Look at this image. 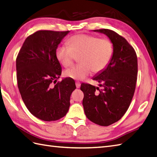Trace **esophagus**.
Returning a JSON list of instances; mask_svg holds the SVG:
<instances>
[{
	"mask_svg": "<svg viewBox=\"0 0 157 157\" xmlns=\"http://www.w3.org/2000/svg\"><path fill=\"white\" fill-rule=\"evenodd\" d=\"M76 88H80V87H81V82H76Z\"/></svg>",
	"mask_w": 157,
	"mask_h": 157,
	"instance_id": "1",
	"label": "esophagus"
}]
</instances>
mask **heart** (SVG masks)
<instances>
[{
  "label": "heart",
  "mask_w": 157,
  "mask_h": 157,
  "mask_svg": "<svg viewBox=\"0 0 157 157\" xmlns=\"http://www.w3.org/2000/svg\"><path fill=\"white\" fill-rule=\"evenodd\" d=\"M68 46H59L56 56L65 68L74 63L76 56L80 64L66 70L64 75L70 78L83 80L91 71L99 73L105 70L113 57V46L107 38H99L88 34H78L68 41Z\"/></svg>",
  "instance_id": "heart-1"
}]
</instances>
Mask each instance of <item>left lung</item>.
<instances>
[{
    "label": "left lung",
    "instance_id": "8db88e82",
    "mask_svg": "<svg viewBox=\"0 0 157 157\" xmlns=\"http://www.w3.org/2000/svg\"><path fill=\"white\" fill-rule=\"evenodd\" d=\"M105 34L113 46L112 59L93 80L99 87L82 83V105L86 117L99 126H108L123 117L134 96L138 74L136 53L122 36L107 29L94 30Z\"/></svg>",
    "mask_w": 157,
    "mask_h": 157
}]
</instances>
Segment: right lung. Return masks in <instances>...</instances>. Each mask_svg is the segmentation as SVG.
<instances>
[{
  "label": "right lung",
  "mask_w": 157,
  "mask_h": 157,
  "mask_svg": "<svg viewBox=\"0 0 157 157\" xmlns=\"http://www.w3.org/2000/svg\"><path fill=\"white\" fill-rule=\"evenodd\" d=\"M69 31L40 30L26 38L16 59L17 79L22 99L30 113L52 121L63 117L76 89L74 80L57 81L62 72L56 50Z\"/></svg>",
  "instance_id": "add662e5"
}]
</instances>
